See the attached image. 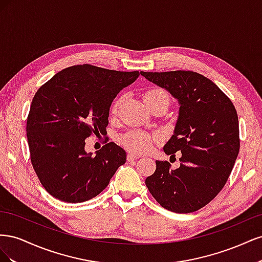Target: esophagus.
Returning a JSON list of instances; mask_svg holds the SVG:
<instances>
[{
  "label": "esophagus",
  "instance_id": "esophagus-1",
  "mask_svg": "<svg viewBox=\"0 0 262 262\" xmlns=\"http://www.w3.org/2000/svg\"><path fill=\"white\" fill-rule=\"evenodd\" d=\"M138 155H134V154H128V156H126V160H128V162H132V161H136L138 160Z\"/></svg>",
  "mask_w": 262,
  "mask_h": 262
}]
</instances>
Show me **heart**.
<instances>
[{
    "label": "heart",
    "mask_w": 262,
    "mask_h": 262,
    "mask_svg": "<svg viewBox=\"0 0 262 262\" xmlns=\"http://www.w3.org/2000/svg\"><path fill=\"white\" fill-rule=\"evenodd\" d=\"M160 99H166L168 102L170 101L167 92L162 89H152L144 94V101L146 106H148V104H150L152 101ZM122 99H118L114 104L112 108V112L114 115L117 114ZM157 141L158 137L150 136V134L142 131H130L120 138V143L125 148H128L131 152L138 154L148 152L150 147H152L153 144H155Z\"/></svg>",
    "instance_id": "b5f03b06"
}]
</instances>
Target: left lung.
Wrapping results in <instances>:
<instances>
[{
	"instance_id": "8db88e82",
	"label": "left lung",
	"mask_w": 262,
	"mask_h": 262,
	"mask_svg": "<svg viewBox=\"0 0 262 262\" xmlns=\"http://www.w3.org/2000/svg\"><path fill=\"white\" fill-rule=\"evenodd\" d=\"M179 101L173 136L164 152H181L180 167L156 161L145 179L154 199L176 213L200 210L215 198L231 175L239 152L238 116L232 100L208 77L192 71L141 72Z\"/></svg>"
}]
</instances>
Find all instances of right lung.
I'll list each match as a JSON object with an SVG mask.
<instances>
[{
    "mask_svg": "<svg viewBox=\"0 0 262 262\" xmlns=\"http://www.w3.org/2000/svg\"><path fill=\"white\" fill-rule=\"evenodd\" d=\"M139 75L78 64L60 71L37 91L26 124L30 162L52 196L69 203L93 199L125 163V150L114 142L95 156L87 154L85 139L104 136L112 102Z\"/></svg>",
    "mask_w": 262,
    "mask_h": 262,
    "instance_id": "right-lung-1",
    "label": "right lung"
}]
</instances>
